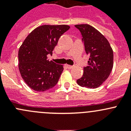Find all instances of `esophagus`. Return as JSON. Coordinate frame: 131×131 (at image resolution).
<instances>
[{
    "label": "esophagus",
    "instance_id": "1",
    "mask_svg": "<svg viewBox=\"0 0 131 131\" xmlns=\"http://www.w3.org/2000/svg\"><path fill=\"white\" fill-rule=\"evenodd\" d=\"M67 68H69V69H71V68H73V66H72V65H69V64H67Z\"/></svg>",
    "mask_w": 131,
    "mask_h": 131
}]
</instances>
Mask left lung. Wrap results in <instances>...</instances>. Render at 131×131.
Returning <instances> with one entry per match:
<instances>
[{
	"label": "left lung",
	"instance_id": "8db88e82",
	"mask_svg": "<svg viewBox=\"0 0 131 131\" xmlns=\"http://www.w3.org/2000/svg\"><path fill=\"white\" fill-rule=\"evenodd\" d=\"M82 35L85 51L89 55L88 66L84 67L82 77L77 80L80 86L94 89L108 79L113 65V52L106 38L92 26L77 25Z\"/></svg>",
	"mask_w": 131,
	"mask_h": 131
}]
</instances>
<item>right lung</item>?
Instances as JSON below:
<instances>
[{"mask_svg":"<svg viewBox=\"0 0 131 131\" xmlns=\"http://www.w3.org/2000/svg\"><path fill=\"white\" fill-rule=\"evenodd\" d=\"M70 29L68 25H42L25 39L18 52L19 70L26 84L33 90L46 91L57 84L63 70L61 64L47 59L58 40Z\"/></svg>","mask_w":131,"mask_h":131,"instance_id":"right-lung-1","label":"right lung"}]
</instances>
